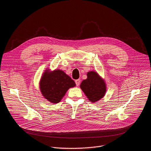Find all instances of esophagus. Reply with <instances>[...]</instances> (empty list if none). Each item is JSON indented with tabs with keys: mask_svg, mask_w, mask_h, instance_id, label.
I'll return each mask as SVG.
<instances>
[{
	"mask_svg": "<svg viewBox=\"0 0 151 151\" xmlns=\"http://www.w3.org/2000/svg\"><path fill=\"white\" fill-rule=\"evenodd\" d=\"M75 82H76V86H80V80H76V81H75Z\"/></svg>",
	"mask_w": 151,
	"mask_h": 151,
	"instance_id": "34e87169",
	"label": "esophagus"
}]
</instances>
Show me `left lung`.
Returning <instances> with one entry per match:
<instances>
[{
	"instance_id": "1",
	"label": "left lung",
	"mask_w": 151,
	"mask_h": 151,
	"mask_svg": "<svg viewBox=\"0 0 151 151\" xmlns=\"http://www.w3.org/2000/svg\"><path fill=\"white\" fill-rule=\"evenodd\" d=\"M80 88L89 101L92 103L102 99L106 91L105 81L96 71H93L87 73V78L82 81Z\"/></svg>"
}]
</instances>
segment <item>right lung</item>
I'll return each instance as SVG.
<instances>
[{
    "label": "right lung",
    "instance_id": "1",
    "mask_svg": "<svg viewBox=\"0 0 151 151\" xmlns=\"http://www.w3.org/2000/svg\"><path fill=\"white\" fill-rule=\"evenodd\" d=\"M75 86L74 80L61 70H46L40 82L43 97L52 104L60 102L67 90Z\"/></svg>",
    "mask_w": 151,
    "mask_h": 151
}]
</instances>
